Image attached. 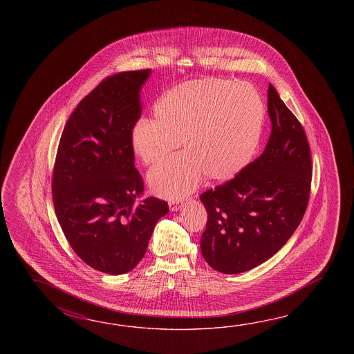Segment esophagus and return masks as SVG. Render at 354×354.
Here are the masks:
<instances>
[{"label":"esophagus","mask_w":354,"mask_h":354,"mask_svg":"<svg viewBox=\"0 0 354 354\" xmlns=\"http://www.w3.org/2000/svg\"><path fill=\"white\" fill-rule=\"evenodd\" d=\"M183 205H185L183 200H172L169 201V209L172 211L180 210L183 207Z\"/></svg>","instance_id":"34e87169"}]
</instances>
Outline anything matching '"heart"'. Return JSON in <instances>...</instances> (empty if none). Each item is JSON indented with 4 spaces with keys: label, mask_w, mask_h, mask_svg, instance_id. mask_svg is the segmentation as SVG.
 <instances>
[{
    "label": "heart",
    "mask_w": 354,
    "mask_h": 354,
    "mask_svg": "<svg viewBox=\"0 0 354 354\" xmlns=\"http://www.w3.org/2000/svg\"><path fill=\"white\" fill-rule=\"evenodd\" d=\"M264 107L245 82L203 78L180 83L154 106V120H140L131 133L136 154L156 165L180 145L185 149L154 167L151 187L178 197L197 187L203 174L224 180L247 166L262 134Z\"/></svg>",
    "instance_id": "b5f03b06"
}]
</instances>
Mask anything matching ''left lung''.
I'll return each mask as SVG.
<instances>
[{
	"instance_id": "obj_1",
	"label": "left lung",
	"mask_w": 354,
	"mask_h": 354,
	"mask_svg": "<svg viewBox=\"0 0 354 354\" xmlns=\"http://www.w3.org/2000/svg\"><path fill=\"white\" fill-rule=\"evenodd\" d=\"M271 136L263 153L233 180L200 196L207 212L201 252L226 274L249 271L276 254L308 207L311 153L300 121L268 87Z\"/></svg>"
}]
</instances>
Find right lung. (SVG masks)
Instances as JSON below:
<instances>
[{
  "label": "right lung",
  "mask_w": 354,
  "mask_h": 354,
  "mask_svg": "<svg viewBox=\"0 0 354 354\" xmlns=\"http://www.w3.org/2000/svg\"><path fill=\"white\" fill-rule=\"evenodd\" d=\"M151 69L106 77L71 113L54 162V210L84 263L109 274L142 261L168 203L148 197L134 167L131 133L140 119L139 90Z\"/></svg>",
  "instance_id": "add662e5"
}]
</instances>
